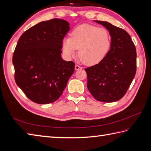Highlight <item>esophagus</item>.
Segmentation results:
<instances>
[{
  "label": "esophagus",
  "instance_id": "34e87169",
  "mask_svg": "<svg viewBox=\"0 0 151 151\" xmlns=\"http://www.w3.org/2000/svg\"><path fill=\"white\" fill-rule=\"evenodd\" d=\"M82 68L81 66H80L78 65H75V70H79V69H82Z\"/></svg>",
  "mask_w": 151,
  "mask_h": 151
}]
</instances>
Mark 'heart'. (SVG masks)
<instances>
[{"instance_id":"1","label":"heart","mask_w":151,"mask_h":151,"mask_svg":"<svg viewBox=\"0 0 151 151\" xmlns=\"http://www.w3.org/2000/svg\"><path fill=\"white\" fill-rule=\"evenodd\" d=\"M111 38L103 27L82 24L73 31L71 37L62 40L63 51L68 57H75L76 50L81 61L86 65L96 64L106 57L110 50Z\"/></svg>"}]
</instances>
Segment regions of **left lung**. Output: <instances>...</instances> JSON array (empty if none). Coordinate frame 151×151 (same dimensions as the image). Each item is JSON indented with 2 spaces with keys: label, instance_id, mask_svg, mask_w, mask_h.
Masks as SVG:
<instances>
[{
  "label": "left lung",
  "instance_id": "left-lung-1",
  "mask_svg": "<svg viewBox=\"0 0 151 151\" xmlns=\"http://www.w3.org/2000/svg\"><path fill=\"white\" fill-rule=\"evenodd\" d=\"M109 31L110 50L99 64L85 70L89 92L96 100L114 102L127 92L136 71V51L129 33L109 22L94 20Z\"/></svg>",
  "mask_w": 151,
  "mask_h": 151
}]
</instances>
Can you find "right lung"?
Masks as SVG:
<instances>
[{"instance_id":"1","label":"right lung","mask_w":151,"mask_h":151,"mask_svg":"<svg viewBox=\"0 0 151 151\" xmlns=\"http://www.w3.org/2000/svg\"><path fill=\"white\" fill-rule=\"evenodd\" d=\"M70 29L66 20L42 21L24 32L13 56L17 85L39 104L57 100L75 71V63L61 57L63 38Z\"/></svg>"}]
</instances>
